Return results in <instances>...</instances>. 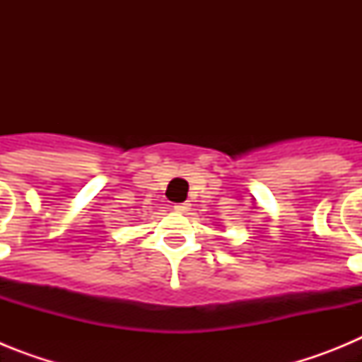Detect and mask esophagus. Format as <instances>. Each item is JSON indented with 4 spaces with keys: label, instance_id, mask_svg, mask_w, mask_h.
<instances>
[{
    "label": "esophagus",
    "instance_id": "1",
    "mask_svg": "<svg viewBox=\"0 0 362 362\" xmlns=\"http://www.w3.org/2000/svg\"><path fill=\"white\" fill-rule=\"evenodd\" d=\"M190 206H192V204L187 201V203L174 204V210H175V212H179V214H185V212H188V210H190Z\"/></svg>",
    "mask_w": 362,
    "mask_h": 362
}]
</instances>
